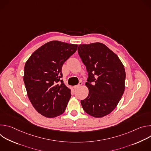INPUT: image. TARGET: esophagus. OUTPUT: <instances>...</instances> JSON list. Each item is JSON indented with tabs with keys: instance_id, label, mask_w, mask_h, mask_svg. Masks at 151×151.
I'll return each instance as SVG.
<instances>
[{
	"instance_id": "1",
	"label": "esophagus",
	"mask_w": 151,
	"mask_h": 151,
	"mask_svg": "<svg viewBox=\"0 0 151 151\" xmlns=\"http://www.w3.org/2000/svg\"><path fill=\"white\" fill-rule=\"evenodd\" d=\"M82 85V82H79V83H78V85L74 86L73 88H74V89H77L78 88H79V87H81V86Z\"/></svg>"
}]
</instances>
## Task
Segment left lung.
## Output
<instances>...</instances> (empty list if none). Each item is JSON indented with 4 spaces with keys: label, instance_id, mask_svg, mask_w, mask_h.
I'll return each instance as SVG.
<instances>
[{
    "label": "left lung",
    "instance_id": "8db88e82",
    "mask_svg": "<svg viewBox=\"0 0 151 151\" xmlns=\"http://www.w3.org/2000/svg\"><path fill=\"white\" fill-rule=\"evenodd\" d=\"M78 54L88 73L85 83L88 97L81 100L83 109L95 118L111 113L125 90V71L118 55L100 42L78 46Z\"/></svg>",
    "mask_w": 151,
    "mask_h": 151
}]
</instances>
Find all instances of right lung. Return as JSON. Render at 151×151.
<instances>
[{"mask_svg": "<svg viewBox=\"0 0 151 151\" xmlns=\"http://www.w3.org/2000/svg\"><path fill=\"white\" fill-rule=\"evenodd\" d=\"M77 48L78 45L50 41L36 50L26 61L23 79L27 96L42 115L54 118L65 111L71 94L60 79L61 69Z\"/></svg>", "mask_w": 151, "mask_h": 151, "instance_id": "obj_1", "label": "right lung"}]
</instances>
